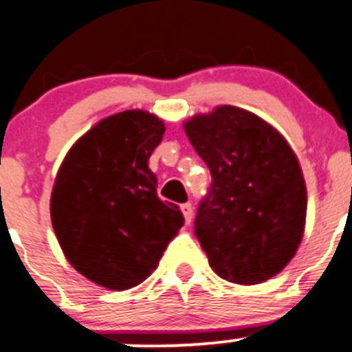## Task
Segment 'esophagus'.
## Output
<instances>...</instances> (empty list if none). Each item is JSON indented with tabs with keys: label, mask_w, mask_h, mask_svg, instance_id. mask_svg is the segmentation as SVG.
I'll use <instances>...</instances> for the list:
<instances>
[{
	"label": "esophagus",
	"mask_w": 352,
	"mask_h": 352,
	"mask_svg": "<svg viewBox=\"0 0 352 352\" xmlns=\"http://www.w3.org/2000/svg\"><path fill=\"white\" fill-rule=\"evenodd\" d=\"M182 212H183V216H185V221L186 223H192V217H193V207H192V204L190 202H186V204H183L182 206Z\"/></svg>",
	"instance_id": "obj_1"
}]
</instances>
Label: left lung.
<instances>
[{
	"label": "left lung",
	"instance_id": "obj_1",
	"mask_svg": "<svg viewBox=\"0 0 352 352\" xmlns=\"http://www.w3.org/2000/svg\"><path fill=\"white\" fill-rule=\"evenodd\" d=\"M212 176L195 235L221 278L254 285L278 274L302 240L307 193L287 140L249 110L216 107L185 122Z\"/></svg>",
	"mask_w": 352,
	"mask_h": 352
}]
</instances>
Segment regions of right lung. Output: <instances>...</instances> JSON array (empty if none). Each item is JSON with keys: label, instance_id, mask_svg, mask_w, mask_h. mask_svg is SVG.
I'll return each mask as SVG.
<instances>
[{"label": "right lung", "instance_id": "right-lung-1", "mask_svg": "<svg viewBox=\"0 0 352 352\" xmlns=\"http://www.w3.org/2000/svg\"><path fill=\"white\" fill-rule=\"evenodd\" d=\"M164 122L124 110L95 124L74 143L56 174L52 223L67 261L91 282L128 290L148 278L185 223L157 197L148 159Z\"/></svg>", "mask_w": 352, "mask_h": 352}]
</instances>
